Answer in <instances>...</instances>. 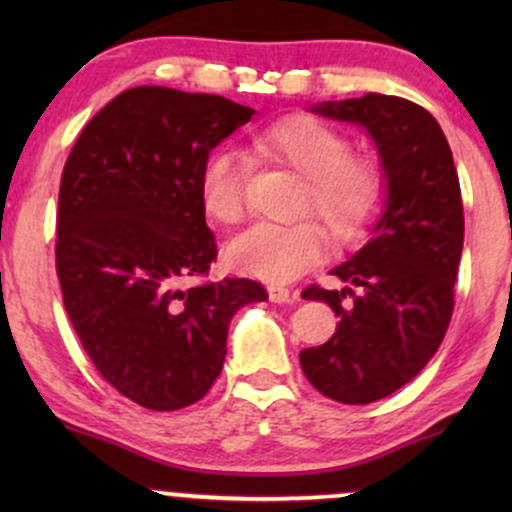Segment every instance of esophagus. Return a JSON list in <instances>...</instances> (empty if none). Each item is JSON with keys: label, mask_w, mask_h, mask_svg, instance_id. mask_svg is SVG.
I'll use <instances>...</instances> for the list:
<instances>
[{"label": "esophagus", "mask_w": 512, "mask_h": 512, "mask_svg": "<svg viewBox=\"0 0 512 512\" xmlns=\"http://www.w3.org/2000/svg\"><path fill=\"white\" fill-rule=\"evenodd\" d=\"M267 291H269V301H272V303H293V301H296V293L284 289V286L272 284Z\"/></svg>", "instance_id": "esophagus-1"}]
</instances>
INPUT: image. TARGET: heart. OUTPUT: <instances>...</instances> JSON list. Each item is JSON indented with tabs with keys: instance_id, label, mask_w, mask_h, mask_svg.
<instances>
[{
	"instance_id": "1",
	"label": "heart",
	"mask_w": 512,
	"mask_h": 512,
	"mask_svg": "<svg viewBox=\"0 0 512 512\" xmlns=\"http://www.w3.org/2000/svg\"><path fill=\"white\" fill-rule=\"evenodd\" d=\"M257 154L284 163L303 178L301 214L325 223L334 243H351L378 214L385 180L378 163L351 156L342 132L315 117H289L252 137ZM245 163L236 151L219 149L199 173L204 214L216 223H236L243 216ZM325 231L313 219L296 223H255L228 245V262L257 279H296L320 260Z\"/></svg>"
}]
</instances>
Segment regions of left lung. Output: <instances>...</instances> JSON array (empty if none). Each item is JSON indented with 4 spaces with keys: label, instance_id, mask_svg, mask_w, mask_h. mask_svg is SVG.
<instances>
[{
    "label": "left lung",
    "instance_id": "8db88e82",
    "mask_svg": "<svg viewBox=\"0 0 512 512\" xmlns=\"http://www.w3.org/2000/svg\"><path fill=\"white\" fill-rule=\"evenodd\" d=\"M310 110L366 129L385 202L366 243L330 272L344 289L303 291L339 322L325 344L301 351V368L334 402L370 404L416 378L448 332L464 243L460 180L443 129L421 105L366 93Z\"/></svg>",
    "mask_w": 512,
    "mask_h": 512
}]
</instances>
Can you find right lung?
Here are the masks:
<instances>
[{
	"instance_id": "right-lung-1",
	"label": "right lung",
	"mask_w": 512,
	"mask_h": 512,
	"mask_svg": "<svg viewBox=\"0 0 512 512\" xmlns=\"http://www.w3.org/2000/svg\"><path fill=\"white\" fill-rule=\"evenodd\" d=\"M252 115L211 93L129 88L88 122L64 163L55 248L64 308L98 373L146 409L207 395L231 317L267 301L252 279L182 286L216 260L199 173Z\"/></svg>"
}]
</instances>
